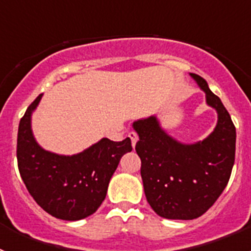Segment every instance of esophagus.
I'll list each match as a JSON object with an SVG mask.
<instances>
[{
    "label": "esophagus",
    "mask_w": 251,
    "mask_h": 251,
    "mask_svg": "<svg viewBox=\"0 0 251 251\" xmlns=\"http://www.w3.org/2000/svg\"><path fill=\"white\" fill-rule=\"evenodd\" d=\"M128 137H129L130 141H132V147L134 148V147H136L137 141H138V136H137V133L136 132H130L129 134H128Z\"/></svg>",
    "instance_id": "1"
}]
</instances>
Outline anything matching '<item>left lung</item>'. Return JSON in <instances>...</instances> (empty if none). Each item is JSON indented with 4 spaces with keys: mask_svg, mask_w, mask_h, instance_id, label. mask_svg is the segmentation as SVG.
<instances>
[{
    "mask_svg": "<svg viewBox=\"0 0 251 251\" xmlns=\"http://www.w3.org/2000/svg\"><path fill=\"white\" fill-rule=\"evenodd\" d=\"M217 112L214 132L203 141L185 145L162 129L156 115L138 119L136 151L142 162L146 199L165 219L192 220L205 214L229 182L235 161L236 130L220 98L203 77L190 74Z\"/></svg>",
    "mask_w": 251,
    "mask_h": 251,
    "instance_id": "8db88e82",
    "label": "left lung"
}]
</instances>
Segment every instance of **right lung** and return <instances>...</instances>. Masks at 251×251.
Instances as JSON below:
<instances>
[{
	"label": "right lung",
	"instance_id": "right-lung-1",
	"mask_svg": "<svg viewBox=\"0 0 251 251\" xmlns=\"http://www.w3.org/2000/svg\"><path fill=\"white\" fill-rule=\"evenodd\" d=\"M40 94L20 121L17 165L20 175L37 205L51 216L76 221L90 216L105 199L108 185L122 156L132 151L129 138H101L83 152L63 156L40 147L31 129V115Z\"/></svg>",
	"mask_w": 251,
	"mask_h": 251
}]
</instances>
